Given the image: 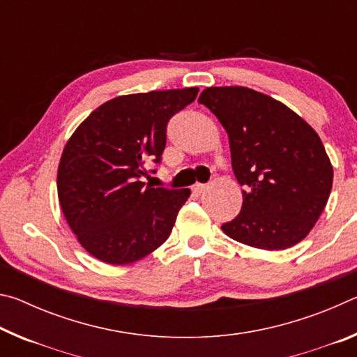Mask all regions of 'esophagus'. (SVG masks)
Here are the masks:
<instances>
[{"mask_svg": "<svg viewBox=\"0 0 357 357\" xmlns=\"http://www.w3.org/2000/svg\"><path fill=\"white\" fill-rule=\"evenodd\" d=\"M206 184H200V183H197L195 185H193L192 187V189H193V192H197V193H202V192H204V190H206Z\"/></svg>", "mask_w": 357, "mask_h": 357, "instance_id": "1", "label": "esophagus"}]
</instances>
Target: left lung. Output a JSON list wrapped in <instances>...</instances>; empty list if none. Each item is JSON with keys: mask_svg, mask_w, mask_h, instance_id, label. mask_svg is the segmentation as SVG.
Instances as JSON below:
<instances>
[{"mask_svg": "<svg viewBox=\"0 0 357 357\" xmlns=\"http://www.w3.org/2000/svg\"><path fill=\"white\" fill-rule=\"evenodd\" d=\"M198 102L228 134L243 208L223 233L238 243L283 250L315 227L332 189L321 138L285 104L244 86L206 88Z\"/></svg>", "mask_w": 357, "mask_h": 357, "instance_id": "1", "label": "left lung"}]
</instances>
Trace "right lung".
Segmentation results:
<instances>
[{
  "mask_svg": "<svg viewBox=\"0 0 357 357\" xmlns=\"http://www.w3.org/2000/svg\"><path fill=\"white\" fill-rule=\"evenodd\" d=\"M198 88L118 96L78 126L58 167V198L78 243L107 264H129L170 236L189 189L146 185V164H159L173 114ZM154 173V170H153Z\"/></svg>",
  "mask_w": 357,
  "mask_h": 357,
  "instance_id": "right-lung-1",
  "label": "right lung"
}]
</instances>
